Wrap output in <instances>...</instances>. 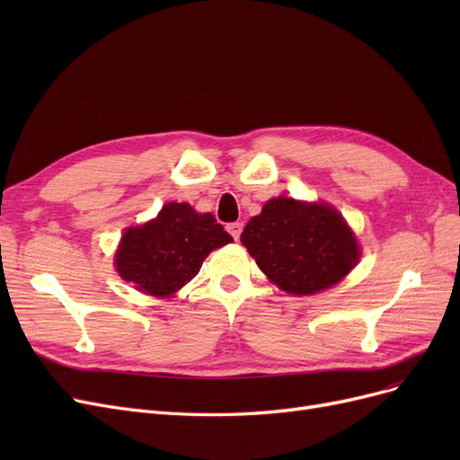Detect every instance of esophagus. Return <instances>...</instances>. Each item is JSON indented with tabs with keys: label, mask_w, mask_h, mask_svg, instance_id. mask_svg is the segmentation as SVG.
<instances>
[{
	"label": "esophagus",
	"mask_w": 460,
	"mask_h": 460,
	"mask_svg": "<svg viewBox=\"0 0 460 460\" xmlns=\"http://www.w3.org/2000/svg\"><path fill=\"white\" fill-rule=\"evenodd\" d=\"M242 228H243V225L242 222H232V225H228L226 226V230L230 232V235L234 240H240V234H242Z\"/></svg>",
	"instance_id": "1"
}]
</instances>
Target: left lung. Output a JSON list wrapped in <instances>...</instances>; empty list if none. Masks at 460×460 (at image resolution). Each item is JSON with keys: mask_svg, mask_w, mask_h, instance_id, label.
I'll use <instances>...</instances> for the list:
<instances>
[{"mask_svg": "<svg viewBox=\"0 0 460 460\" xmlns=\"http://www.w3.org/2000/svg\"><path fill=\"white\" fill-rule=\"evenodd\" d=\"M242 243L269 280L294 296L338 284L360 257L355 234L336 208L291 198L264 203L243 228Z\"/></svg>", "mask_w": 460, "mask_h": 460, "instance_id": "left-lung-1", "label": "left lung"}]
</instances>
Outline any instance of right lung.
<instances>
[{
    "label": "right lung",
    "mask_w": 460,
    "mask_h": 460,
    "mask_svg": "<svg viewBox=\"0 0 460 460\" xmlns=\"http://www.w3.org/2000/svg\"><path fill=\"white\" fill-rule=\"evenodd\" d=\"M234 242L211 213L166 203L142 226L124 232L115 255L122 280L153 297H171L201 269L205 257Z\"/></svg>",
    "instance_id": "1"
}]
</instances>
